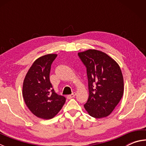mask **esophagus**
<instances>
[{
    "label": "esophagus",
    "instance_id": "34e87169",
    "mask_svg": "<svg viewBox=\"0 0 146 146\" xmlns=\"http://www.w3.org/2000/svg\"><path fill=\"white\" fill-rule=\"evenodd\" d=\"M75 95H76L75 93H73L72 94H71V95H68L67 96V98H68V99H71V98H72L75 97Z\"/></svg>",
    "mask_w": 146,
    "mask_h": 146
}]
</instances>
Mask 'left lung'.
Returning a JSON list of instances; mask_svg holds the SVG:
<instances>
[{
  "mask_svg": "<svg viewBox=\"0 0 146 146\" xmlns=\"http://www.w3.org/2000/svg\"><path fill=\"white\" fill-rule=\"evenodd\" d=\"M86 66L89 98L84 108L97 118L110 115L123 94V78L120 66L102 51L88 49L78 53Z\"/></svg>",
  "mask_w": 146,
  "mask_h": 146,
  "instance_id": "obj_1",
  "label": "left lung"
}]
</instances>
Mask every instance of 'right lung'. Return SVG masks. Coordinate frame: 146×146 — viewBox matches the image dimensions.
I'll use <instances>...</instances> for the list:
<instances>
[{"instance_id": "obj_1", "label": "right lung", "mask_w": 146, "mask_h": 146, "mask_svg": "<svg viewBox=\"0 0 146 146\" xmlns=\"http://www.w3.org/2000/svg\"><path fill=\"white\" fill-rule=\"evenodd\" d=\"M56 54L40 56L29 68L23 82V96L31 113L42 119H51L60 111L66 102L55 93L49 80L51 66Z\"/></svg>"}]
</instances>
